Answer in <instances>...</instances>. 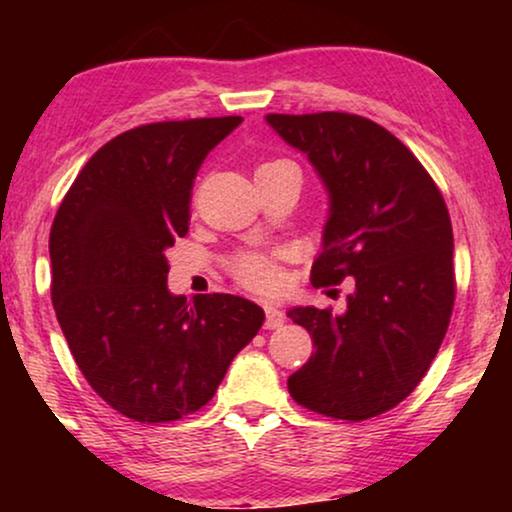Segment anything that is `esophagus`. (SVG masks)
<instances>
[{"label":"esophagus","mask_w":512,"mask_h":512,"mask_svg":"<svg viewBox=\"0 0 512 512\" xmlns=\"http://www.w3.org/2000/svg\"><path fill=\"white\" fill-rule=\"evenodd\" d=\"M286 321V314L279 310V307H275V305H268L265 307V328H279Z\"/></svg>","instance_id":"1"}]
</instances>
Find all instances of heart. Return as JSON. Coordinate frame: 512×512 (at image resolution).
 Listing matches in <instances>:
<instances>
[{"label":"heart","instance_id":"b5f03b06","mask_svg":"<svg viewBox=\"0 0 512 512\" xmlns=\"http://www.w3.org/2000/svg\"><path fill=\"white\" fill-rule=\"evenodd\" d=\"M230 270H233L237 282L256 293L277 291L279 282H282V272H279L275 258L265 254H240L230 263Z\"/></svg>","mask_w":512,"mask_h":512}]
</instances>
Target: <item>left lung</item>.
I'll use <instances>...</instances> for the list:
<instances>
[{
    "label": "left lung",
    "instance_id": "1",
    "mask_svg": "<svg viewBox=\"0 0 512 512\" xmlns=\"http://www.w3.org/2000/svg\"><path fill=\"white\" fill-rule=\"evenodd\" d=\"M265 121L310 158L331 200L312 284L354 282L345 314L289 310L314 342L289 394L326 417H377L422 382L450 326V212L408 146L368 118L321 111Z\"/></svg>",
    "mask_w": 512,
    "mask_h": 512
}]
</instances>
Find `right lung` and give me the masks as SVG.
<instances>
[{
  "label": "right lung",
  "mask_w": 512,
  "mask_h": 512,
  "mask_svg": "<svg viewBox=\"0 0 512 512\" xmlns=\"http://www.w3.org/2000/svg\"><path fill=\"white\" fill-rule=\"evenodd\" d=\"M240 116L132 128L83 165L55 214L51 298L95 394L142 424L212 401L230 361L263 326L256 303L167 289L165 251L188 233L202 160Z\"/></svg>",
  "instance_id": "1"
}]
</instances>
